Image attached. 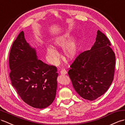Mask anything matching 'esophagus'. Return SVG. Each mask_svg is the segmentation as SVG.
<instances>
[{
	"label": "esophagus",
	"instance_id": "1",
	"mask_svg": "<svg viewBox=\"0 0 125 125\" xmlns=\"http://www.w3.org/2000/svg\"><path fill=\"white\" fill-rule=\"evenodd\" d=\"M60 74H62V75H65V74H67V72L66 71V69H62L60 71Z\"/></svg>",
	"mask_w": 125,
	"mask_h": 125
}]
</instances>
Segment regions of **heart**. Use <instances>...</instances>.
Returning <instances> with one entry per match:
<instances>
[{
  "label": "heart",
  "mask_w": 125,
  "mask_h": 125,
  "mask_svg": "<svg viewBox=\"0 0 125 125\" xmlns=\"http://www.w3.org/2000/svg\"><path fill=\"white\" fill-rule=\"evenodd\" d=\"M68 33H63L56 36L51 42L53 47L48 46L46 48V53L49 62L52 63H56L59 59V54L55 49H58L65 46L63 49V56L69 61L74 60L76 57L79 48V42L77 38L70 39Z\"/></svg>",
  "instance_id": "1"
}]
</instances>
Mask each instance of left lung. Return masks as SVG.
<instances>
[{
    "instance_id": "obj_1",
    "label": "left lung",
    "mask_w": 125,
    "mask_h": 125,
    "mask_svg": "<svg viewBox=\"0 0 125 125\" xmlns=\"http://www.w3.org/2000/svg\"><path fill=\"white\" fill-rule=\"evenodd\" d=\"M91 50L80 53L68 72L73 86L84 99L93 101L103 95L114 80L115 54L107 37L98 30Z\"/></svg>"
}]
</instances>
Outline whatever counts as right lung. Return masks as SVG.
<instances>
[{
  "label": "right lung",
  "mask_w": 125,
  "mask_h": 125,
  "mask_svg": "<svg viewBox=\"0 0 125 125\" xmlns=\"http://www.w3.org/2000/svg\"><path fill=\"white\" fill-rule=\"evenodd\" d=\"M9 65L12 85L24 102L38 109L53 102L58 75L56 67L38 59L35 49L26 42L23 31L12 45Z\"/></svg>",
  "instance_id": "add662e5"
}]
</instances>
